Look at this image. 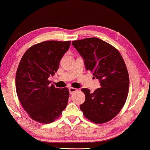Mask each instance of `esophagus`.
Instances as JSON below:
<instances>
[{
    "mask_svg": "<svg viewBox=\"0 0 150 150\" xmlns=\"http://www.w3.org/2000/svg\"><path fill=\"white\" fill-rule=\"evenodd\" d=\"M69 93L70 94H73L75 92L77 91V89H76V88L74 87H69Z\"/></svg>",
    "mask_w": 150,
    "mask_h": 150,
    "instance_id": "1",
    "label": "esophagus"
}]
</instances>
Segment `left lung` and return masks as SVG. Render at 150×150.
<instances>
[{
  "mask_svg": "<svg viewBox=\"0 0 150 150\" xmlns=\"http://www.w3.org/2000/svg\"><path fill=\"white\" fill-rule=\"evenodd\" d=\"M84 59L86 71L100 81L93 93L83 88L85 100L80 105L83 114L95 123H104L115 117L125 105L129 78L124 60L118 50L96 37L72 42Z\"/></svg>",
  "mask_w": 150,
  "mask_h": 150,
  "instance_id": "obj_1",
  "label": "left lung"
}]
</instances>
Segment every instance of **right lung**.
Listing matches in <instances>:
<instances>
[{"instance_id": "obj_1", "label": "right lung", "mask_w": 150, "mask_h": 150, "mask_svg": "<svg viewBox=\"0 0 150 150\" xmlns=\"http://www.w3.org/2000/svg\"><path fill=\"white\" fill-rule=\"evenodd\" d=\"M70 45V41H43L30 47L21 58L16 73V94L26 112L37 122H53L67 105L69 90L56 88L49 77L57 71Z\"/></svg>"}]
</instances>
